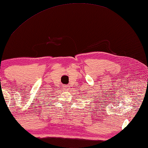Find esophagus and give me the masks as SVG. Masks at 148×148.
Segmentation results:
<instances>
[{"label":"esophagus","instance_id":"1","mask_svg":"<svg viewBox=\"0 0 148 148\" xmlns=\"http://www.w3.org/2000/svg\"><path fill=\"white\" fill-rule=\"evenodd\" d=\"M64 89H65V90H69V87H68V86H65V88H64Z\"/></svg>","mask_w":148,"mask_h":148}]
</instances>
